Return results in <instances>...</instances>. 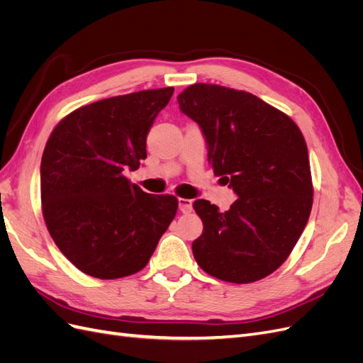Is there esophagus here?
<instances>
[{
  "instance_id": "1",
  "label": "esophagus",
  "mask_w": 363,
  "mask_h": 363,
  "mask_svg": "<svg viewBox=\"0 0 363 363\" xmlns=\"http://www.w3.org/2000/svg\"><path fill=\"white\" fill-rule=\"evenodd\" d=\"M179 208L183 213L192 212V200L189 199H179Z\"/></svg>"
}]
</instances>
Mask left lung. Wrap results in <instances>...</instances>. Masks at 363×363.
I'll use <instances>...</instances> for the list:
<instances>
[{
	"label": "left lung",
	"instance_id": "left-lung-1",
	"mask_svg": "<svg viewBox=\"0 0 363 363\" xmlns=\"http://www.w3.org/2000/svg\"><path fill=\"white\" fill-rule=\"evenodd\" d=\"M177 101L201 127L213 174L239 196L225 212L207 200L194 203L203 221L194 257L219 280L244 284L265 279L289 257L312 211L301 130L279 108L232 87L195 83Z\"/></svg>",
	"mask_w": 363,
	"mask_h": 363
}]
</instances>
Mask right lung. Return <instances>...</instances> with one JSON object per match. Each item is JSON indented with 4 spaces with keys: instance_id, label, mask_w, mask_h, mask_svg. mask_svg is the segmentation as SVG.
Returning <instances> with one entry per match:
<instances>
[{
    "instance_id": "obj_1",
    "label": "right lung",
    "mask_w": 363,
    "mask_h": 363,
    "mask_svg": "<svg viewBox=\"0 0 363 363\" xmlns=\"http://www.w3.org/2000/svg\"><path fill=\"white\" fill-rule=\"evenodd\" d=\"M174 87L82 106L54 127L40 162L42 215L72 265L113 280L147 267L177 213L174 195H152L124 172L147 159V135Z\"/></svg>"
}]
</instances>
